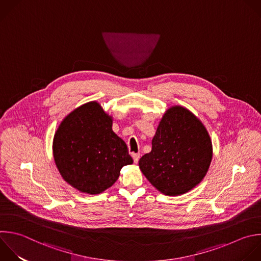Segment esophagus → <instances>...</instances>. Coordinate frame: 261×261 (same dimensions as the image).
Masks as SVG:
<instances>
[{"label":"esophagus","mask_w":261,"mask_h":261,"mask_svg":"<svg viewBox=\"0 0 261 261\" xmlns=\"http://www.w3.org/2000/svg\"><path fill=\"white\" fill-rule=\"evenodd\" d=\"M132 158H133V161H134V163H137V162L139 161L140 154H139V153H132Z\"/></svg>","instance_id":"1"}]
</instances>
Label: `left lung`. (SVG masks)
I'll list each match as a JSON object with an SVG mask.
<instances>
[{
	"label": "left lung",
	"instance_id": "obj_1",
	"mask_svg": "<svg viewBox=\"0 0 261 261\" xmlns=\"http://www.w3.org/2000/svg\"><path fill=\"white\" fill-rule=\"evenodd\" d=\"M213 155L210 135L190 110L173 106L163 115L151 150L139 160L146 179L166 196H180L206 176Z\"/></svg>",
	"mask_w": 261,
	"mask_h": 261
}]
</instances>
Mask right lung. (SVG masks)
<instances>
[{
  "mask_svg": "<svg viewBox=\"0 0 261 261\" xmlns=\"http://www.w3.org/2000/svg\"><path fill=\"white\" fill-rule=\"evenodd\" d=\"M53 156L61 177L83 194L98 195L131 165L125 141L113 131V117L97 101L70 112L55 131Z\"/></svg>",
  "mask_w": 261,
  "mask_h": 261,
  "instance_id": "add662e5",
  "label": "right lung"
}]
</instances>
